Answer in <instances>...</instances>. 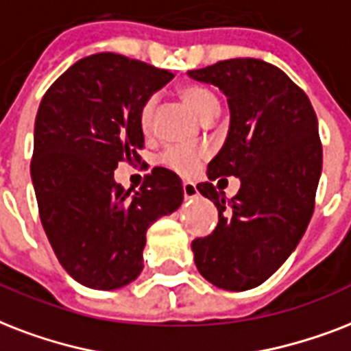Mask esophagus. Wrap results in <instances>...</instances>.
Masks as SVG:
<instances>
[{"instance_id":"34e87169","label":"esophagus","mask_w":351,"mask_h":351,"mask_svg":"<svg viewBox=\"0 0 351 351\" xmlns=\"http://www.w3.org/2000/svg\"><path fill=\"white\" fill-rule=\"evenodd\" d=\"M183 194L184 199H194V197H197L195 183H192V181H183Z\"/></svg>"}]
</instances>
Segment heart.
<instances>
[{"label": "heart", "mask_w": 351, "mask_h": 351, "mask_svg": "<svg viewBox=\"0 0 351 351\" xmlns=\"http://www.w3.org/2000/svg\"><path fill=\"white\" fill-rule=\"evenodd\" d=\"M181 99L201 119L218 113L216 97L201 86H184L181 89ZM154 117H156V99H148L138 113V122H141V128L145 133H152V130H154ZM203 159H205V150L179 145L168 146L161 156L162 165L179 176H192V173L197 172Z\"/></svg>", "instance_id": "b5f03b06"}]
</instances>
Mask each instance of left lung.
Masks as SVG:
<instances>
[{
  "label": "left lung",
  "instance_id": "left-lung-1",
  "mask_svg": "<svg viewBox=\"0 0 351 351\" xmlns=\"http://www.w3.org/2000/svg\"><path fill=\"white\" fill-rule=\"evenodd\" d=\"M186 75L219 88L230 111L208 181L197 184L218 208V227L192 241L195 267L219 289L247 291L278 271L308 229L322 172L319 122L302 89L263 60H223ZM229 175L241 190L227 200L212 181Z\"/></svg>",
  "mask_w": 351,
  "mask_h": 351
}]
</instances>
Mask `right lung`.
<instances>
[{
  "mask_svg": "<svg viewBox=\"0 0 351 351\" xmlns=\"http://www.w3.org/2000/svg\"><path fill=\"white\" fill-rule=\"evenodd\" d=\"M172 78L99 53L73 64L40 102L31 162L40 219L62 267L89 289L132 284L145 267L148 227L183 203L181 179L168 168H154L138 190L113 176L121 161H141V108Z\"/></svg>",
  "mask_w": 351,
  "mask_h": 351,
  "instance_id": "1",
  "label": "right lung"
}]
</instances>
